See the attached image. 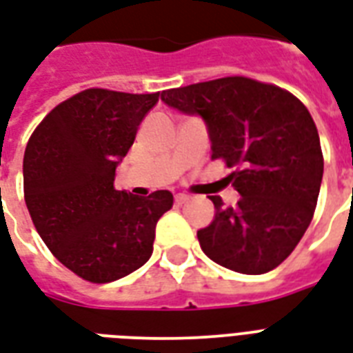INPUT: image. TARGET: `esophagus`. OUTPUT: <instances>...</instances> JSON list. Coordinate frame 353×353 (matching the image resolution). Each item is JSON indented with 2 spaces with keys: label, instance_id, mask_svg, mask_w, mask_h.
I'll return each instance as SVG.
<instances>
[{
  "label": "esophagus",
  "instance_id": "obj_1",
  "mask_svg": "<svg viewBox=\"0 0 353 353\" xmlns=\"http://www.w3.org/2000/svg\"><path fill=\"white\" fill-rule=\"evenodd\" d=\"M188 200H190V196H187V194H177L176 196V203H179V205L187 203Z\"/></svg>",
  "mask_w": 353,
  "mask_h": 353
}]
</instances>
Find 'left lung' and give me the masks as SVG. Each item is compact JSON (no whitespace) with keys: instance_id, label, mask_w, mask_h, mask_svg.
<instances>
[{"instance_id":"left-lung-1","label":"left lung","mask_w":353,"mask_h":353,"mask_svg":"<svg viewBox=\"0 0 353 353\" xmlns=\"http://www.w3.org/2000/svg\"><path fill=\"white\" fill-rule=\"evenodd\" d=\"M161 99L209 129L211 159L233 168L235 207L211 196L216 214L198 231L203 254L241 274L281 265L311 224L324 174L316 125L285 88L231 75L163 90Z\"/></svg>"}]
</instances>
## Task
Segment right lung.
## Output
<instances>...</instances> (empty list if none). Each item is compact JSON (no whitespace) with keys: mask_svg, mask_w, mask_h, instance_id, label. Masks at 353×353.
<instances>
[{"mask_svg":"<svg viewBox=\"0 0 353 353\" xmlns=\"http://www.w3.org/2000/svg\"><path fill=\"white\" fill-rule=\"evenodd\" d=\"M159 94L87 88L51 109L27 142L31 220L51 254L90 283L141 268L152 257L157 220L174 205L168 190L139 198L114 188L118 163Z\"/></svg>","mask_w":353,"mask_h":353,"instance_id":"1","label":"right lung"}]
</instances>
